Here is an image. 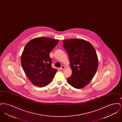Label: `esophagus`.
Here are the masks:
<instances>
[{
  "label": "esophagus",
  "mask_w": 122,
  "mask_h": 122,
  "mask_svg": "<svg viewBox=\"0 0 122 122\" xmlns=\"http://www.w3.org/2000/svg\"><path fill=\"white\" fill-rule=\"evenodd\" d=\"M65 68V67L64 66H62V67H61L60 68V69L61 70H64Z\"/></svg>",
  "instance_id": "34e87169"
}]
</instances>
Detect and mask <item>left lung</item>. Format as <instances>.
Returning <instances> with one entry per match:
<instances>
[{
  "label": "left lung",
  "mask_w": 122,
  "mask_h": 122,
  "mask_svg": "<svg viewBox=\"0 0 122 122\" xmlns=\"http://www.w3.org/2000/svg\"><path fill=\"white\" fill-rule=\"evenodd\" d=\"M68 53L72 74L68 83L76 89L85 87L93 79L98 66V59L93 46L88 41L74 38L63 41Z\"/></svg>",
  "instance_id": "1"
}]
</instances>
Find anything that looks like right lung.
<instances>
[{
  "label": "right lung",
  "mask_w": 122,
  "mask_h": 122,
  "mask_svg": "<svg viewBox=\"0 0 122 122\" xmlns=\"http://www.w3.org/2000/svg\"><path fill=\"white\" fill-rule=\"evenodd\" d=\"M58 40L45 37H36L26 44L21 56V64L29 80L35 86L44 87L50 84L57 70L52 67L49 53Z\"/></svg>",
  "instance_id": "1"
}]
</instances>
